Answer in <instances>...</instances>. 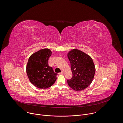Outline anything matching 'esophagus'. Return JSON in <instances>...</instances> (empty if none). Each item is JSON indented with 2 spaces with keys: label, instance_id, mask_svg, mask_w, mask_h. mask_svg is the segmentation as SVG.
I'll use <instances>...</instances> for the list:
<instances>
[{
  "label": "esophagus",
  "instance_id": "1",
  "mask_svg": "<svg viewBox=\"0 0 123 123\" xmlns=\"http://www.w3.org/2000/svg\"><path fill=\"white\" fill-rule=\"evenodd\" d=\"M58 74H63V71H62L61 73H59Z\"/></svg>",
  "mask_w": 123,
  "mask_h": 123
}]
</instances>
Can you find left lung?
Here are the masks:
<instances>
[{"mask_svg": "<svg viewBox=\"0 0 123 123\" xmlns=\"http://www.w3.org/2000/svg\"><path fill=\"white\" fill-rule=\"evenodd\" d=\"M71 63L73 76L67 80L69 86L75 91L87 87L92 83L95 73V66L92 59L84 52L73 49L67 54Z\"/></svg>", "mask_w": 123, "mask_h": 123, "instance_id": "obj_1", "label": "left lung"}]
</instances>
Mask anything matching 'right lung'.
Returning a JSON list of instances; mask_svg holds the SVG:
<instances>
[{"label": "right lung", "mask_w": 123, "mask_h": 123, "mask_svg": "<svg viewBox=\"0 0 123 123\" xmlns=\"http://www.w3.org/2000/svg\"><path fill=\"white\" fill-rule=\"evenodd\" d=\"M49 49H42L29 57L26 66V73L31 83L36 87L46 89L54 84L57 74L48 64L51 55Z\"/></svg>", "instance_id": "obj_1"}]
</instances>
